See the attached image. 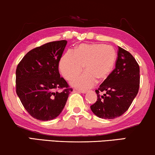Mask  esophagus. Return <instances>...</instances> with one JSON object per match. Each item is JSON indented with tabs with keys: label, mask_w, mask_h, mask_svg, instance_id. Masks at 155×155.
Returning a JSON list of instances; mask_svg holds the SVG:
<instances>
[{
	"label": "esophagus",
	"mask_w": 155,
	"mask_h": 155,
	"mask_svg": "<svg viewBox=\"0 0 155 155\" xmlns=\"http://www.w3.org/2000/svg\"><path fill=\"white\" fill-rule=\"evenodd\" d=\"M76 91H77V92L82 93H86V91H84V90H79V89H76Z\"/></svg>",
	"instance_id": "esophagus-1"
}]
</instances>
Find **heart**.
Instances as JSON below:
<instances>
[{
	"mask_svg": "<svg viewBox=\"0 0 155 155\" xmlns=\"http://www.w3.org/2000/svg\"><path fill=\"white\" fill-rule=\"evenodd\" d=\"M117 52L112 45L95 43L81 44L74 51H68L62 57L59 64L61 74L70 80L81 72L86 71L71 81V84L80 89L90 88L98 81L107 77L116 62Z\"/></svg>",
	"mask_w": 155,
	"mask_h": 155,
	"instance_id": "heart-1",
	"label": "heart"
}]
</instances>
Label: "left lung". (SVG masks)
<instances>
[{
    "label": "left lung",
    "mask_w": 155,
    "mask_h": 155,
    "mask_svg": "<svg viewBox=\"0 0 155 155\" xmlns=\"http://www.w3.org/2000/svg\"><path fill=\"white\" fill-rule=\"evenodd\" d=\"M115 69L95 90L97 99L91 106L92 112L102 119H114L124 114L138 94L140 67L129 52L118 48ZM104 92L103 95L99 93Z\"/></svg>",
    "instance_id": "obj_1"
}]
</instances>
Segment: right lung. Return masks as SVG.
Segmentation results:
<instances>
[{"label":"right lung","instance_id":"obj_1","mask_svg":"<svg viewBox=\"0 0 155 155\" xmlns=\"http://www.w3.org/2000/svg\"><path fill=\"white\" fill-rule=\"evenodd\" d=\"M65 40L52 41L26 54L16 69V93L34 119L48 121L62 112L72 88L60 77L58 65ZM62 89V91H58Z\"/></svg>","mask_w":155,"mask_h":155}]
</instances>
